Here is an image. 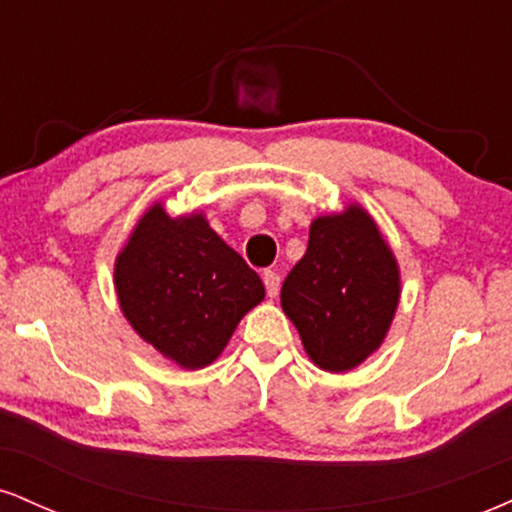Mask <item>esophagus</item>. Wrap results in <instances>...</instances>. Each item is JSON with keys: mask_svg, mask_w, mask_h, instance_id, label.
Instances as JSON below:
<instances>
[{"mask_svg": "<svg viewBox=\"0 0 512 512\" xmlns=\"http://www.w3.org/2000/svg\"><path fill=\"white\" fill-rule=\"evenodd\" d=\"M262 281H264V289H267V296H269V298L279 296V286H281L279 274L272 272V269H267V272L262 274Z\"/></svg>", "mask_w": 512, "mask_h": 512, "instance_id": "esophagus-1", "label": "esophagus"}]
</instances>
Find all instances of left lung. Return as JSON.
Wrapping results in <instances>:
<instances>
[{"instance_id":"8db88e82","label":"left lung","mask_w":512,"mask_h":512,"mask_svg":"<svg viewBox=\"0 0 512 512\" xmlns=\"http://www.w3.org/2000/svg\"><path fill=\"white\" fill-rule=\"evenodd\" d=\"M399 296L395 252L373 216L351 202L310 223L308 250L281 286V308L317 368L349 373L383 346Z\"/></svg>"}]
</instances>
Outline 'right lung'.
<instances>
[{
    "instance_id": "obj_1",
    "label": "right lung",
    "mask_w": 512,
    "mask_h": 512,
    "mask_svg": "<svg viewBox=\"0 0 512 512\" xmlns=\"http://www.w3.org/2000/svg\"><path fill=\"white\" fill-rule=\"evenodd\" d=\"M115 293L132 330L175 366L214 363L264 284L202 211L170 216L154 202L115 257Z\"/></svg>"
}]
</instances>
